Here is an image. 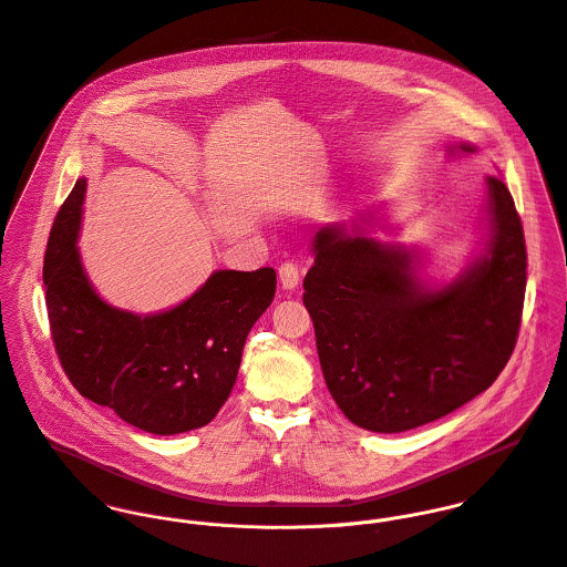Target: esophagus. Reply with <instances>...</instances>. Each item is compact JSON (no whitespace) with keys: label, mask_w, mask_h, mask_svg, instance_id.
Returning <instances> with one entry per match:
<instances>
[{"label":"esophagus","mask_w":567,"mask_h":567,"mask_svg":"<svg viewBox=\"0 0 567 567\" xmlns=\"http://www.w3.org/2000/svg\"><path fill=\"white\" fill-rule=\"evenodd\" d=\"M279 281H281V288L284 290H295L301 281V272H299V266L292 264V261H286L281 264L279 268Z\"/></svg>","instance_id":"34e87169"}]
</instances>
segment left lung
<instances>
[{"instance_id": "obj_1", "label": "left lung", "mask_w": 567, "mask_h": 567, "mask_svg": "<svg viewBox=\"0 0 567 567\" xmlns=\"http://www.w3.org/2000/svg\"><path fill=\"white\" fill-rule=\"evenodd\" d=\"M470 142L450 159L476 155ZM478 250L445 284L425 275L419 244L371 236L384 205L312 238L303 303L327 389L358 427L395 434L436 421L486 391L522 321L526 244L506 185L486 176Z\"/></svg>"}]
</instances>
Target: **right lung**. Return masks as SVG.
Wrapping results in <instances>:
<instances>
[{"label": "right lung", "mask_w": 567, "mask_h": 567, "mask_svg": "<svg viewBox=\"0 0 567 567\" xmlns=\"http://www.w3.org/2000/svg\"><path fill=\"white\" fill-rule=\"evenodd\" d=\"M84 192L86 178H79L43 261L52 338L70 382L151 434L207 425L231 395L250 327L272 303L275 270H216L194 295L155 315L115 308L82 264Z\"/></svg>", "instance_id": "add662e5"}]
</instances>
